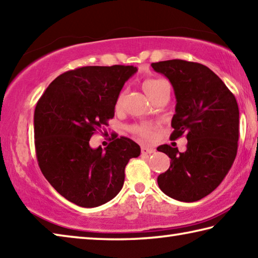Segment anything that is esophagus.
<instances>
[{
  "mask_svg": "<svg viewBox=\"0 0 258 258\" xmlns=\"http://www.w3.org/2000/svg\"><path fill=\"white\" fill-rule=\"evenodd\" d=\"M156 150L154 149V148H151V147H148V146H142L141 147V152H142V155H151V154H154Z\"/></svg>",
  "mask_w": 258,
  "mask_h": 258,
  "instance_id": "1",
  "label": "esophagus"
}]
</instances>
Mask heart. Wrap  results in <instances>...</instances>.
<instances>
[{
    "label": "heart",
    "mask_w": 258,
    "mask_h": 258,
    "mask_svg": "<svg viewBox=\"0 0 258 258\" xmlns=\"http://www.w3.org/2000/svg\"><path fill=\"white\" fill-rule=\"evenodd\" d=\"M165 85H167V82L164 80H148L145 83H143V89H145L146 93L148 94V97L152 99L156 94H158L160 92V90L163 89ZM124 101V92H120L118 98H117L116 101V107L120 108L121 104H123ZM132 131L134 133H137L139 137H141L145 140H150L152 138V128L148 125H134L132 126Z\"/></svg>",
    "instance_id": "heart-1"
}]
</instances>
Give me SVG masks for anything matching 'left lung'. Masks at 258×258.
<instances>
[{"label":"left lung","instance_id":"1","mask_svg":"<svg viewBox=\"0 0 258 258\" xmlns=\"http://www.w3.org/2000/svg\"><path fill=\"white\" fill-rule=\"evenodd\" d=\"M151 67L167 77L174 89L171 139L185 135L187 140L184 152L168 145L157 148L171 158V166L157 182L168 197L197 202L221 184L237 156V100L223 81L202 63L174 59Z\"/></svg>","mask_w":258,"mask_h":258}]
</instances>
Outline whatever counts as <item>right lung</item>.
I'll return each instance as SVG.
<instances>
[{"label":"right lung","instance_id":"obj_1","mask_svg":"<svg viewBox=\"0 0 258 258\" xmlns=\"http://www.w3.org/2000/svg\"><path fill=\"white\" fill-rule=\"evenodd\" d=\"M137 67L87 66L61 74L47 86L34 112L35 149L43 175L77 206L108 203L121 190L125 167L140 156L128 138L93 149L95 130L115 115L117 98Z\"/></svg>","mask_w":258,"mask_h":258}]
</instances>
